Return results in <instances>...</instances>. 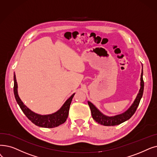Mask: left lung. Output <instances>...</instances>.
I'll list each match as a JSON object with an SVG mask.
<instances>
[{"label":"left lung","mask_w":157,"mask_h":157,"mask_svg":"<svg viewBox=\"0 0 157 157\" xmlns=\"http://www.w3.org/2000/svg\"><path fill=\"white\" fill-rule=\"evenodd\" d=\"M143 69V68H142ZM142 69V72L140 76V88L139 92L136 97L133 104L131 105L128 110L121 114H119L115 116L109 117L107 115L102 113L98 109L95 107L91 102L88 101V104L90 106L92 118L98 122L99 124L104 126H115L120 124L122 122H125L132 117V115L135 113L136 110L139 105L140 101L142 97L143 92H144V81H143V69Z\"/></svg>","instance_id":"1"}]
</instances>
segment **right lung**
<instances>
[{"instance_id":"right-lung-1","label":"right lung","mask_w":157,"mask_h":157,"mask_svg":"<svg viewBox=\"0 0 157 157\" xmlns=\"http://www.w3.org/2000/svg\"><path fill=\"white\" fill-rule=\"evenodd\" d=\"M13 78H14V87H13V90H14V95L16 101L20 108H21V110L25 115V116L33 124H35V125L40 127L52 128L62 124L66 121L68 115H69V111L71 101L75 93L73 94L65 102V103L57 112L48 115H40L31 111L29 108L27 107L24 104L22 100L19 98V95L18 94V85L17 82L15 74H14V77H13Z\"/></svg>"}]
</instances>
